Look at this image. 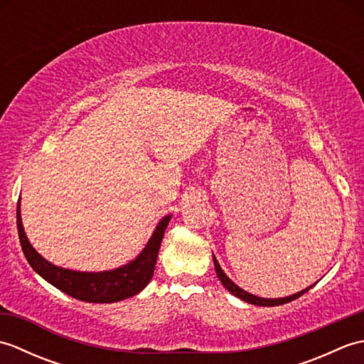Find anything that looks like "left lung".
<instances>
[{"mask_svg": "<svg viewBox=\"0 0 364 364\" xmlns=\"http://www.w3.org/2000/svg\"><path fill=\"white\" fill-rule=\"evenodd\" d=\"M213 259H214L215 274H218V278L222 282V284L225 286V289H228V292L233 294V296H236L237 299H241V300L247 301V304H252V305H257V306H277V305L288 304V301L296 300V299H299V297L301 296V294H305L306 291H310V289L313 288V286H314L316 283H318V282H316L314 284L308 286V288L301 289V291H299V292H296V294H292V296H288V297H280V299H264V297H258V296H253V294H250V292L244 291L242 288H239V286H237L235 282H231L230 277L222 270V267H220V264H219V261L215 259V257H214V253H213Z\"/></svg>", "mask_w": 364, "mask_h": 364, "instance_id": "obj_1", "label": "left lung"}]
</instances>
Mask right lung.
Here are the masks:
<instances>
[{"instance_id":"right-lung-1","label":"right lung","mask_w":364,"mask_h":364,"mask_svg":"<svg viewBox=\"0 0 364 364\" xmlns=\"http://www.w3.org/2000/svg\"><path fill=\"white\" fill-rule=\"evenodd\" d=\"M170 219H172V214L164 215L158 222L142 252L127 264L112 270H102V272H81V270L53 264L31 245L25 228H23L20 200L17 206L18 237L29 266L54 288L68 294L73 299L90 301V304H114V301L129 299L150 283L154 266H156L161 241L164 237V231Z\"/></svg>"}]
</instances>
